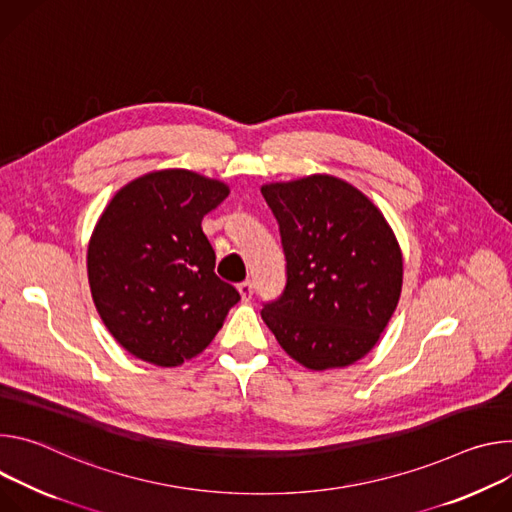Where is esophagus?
Returning a JSON list of instances; mask_svg holds the SVG:
<instances>
[{
  "instance_id": "1",
  "label": "esophagus",
  "mask_w": 512,
  "mask_h": 512,
  "mask_svg": "<svg viewBox=\"0 0 512 512\" xmlns=\"http://www.w3.org/2000/svg\"><path fill=\"white\" fill-rule=\"evenodd\" d=\"M238 291H240L244 301H250L252 295H254V285H252L250 280H244V282H240V285H238Z\"/></svg>"
}]
</instances>
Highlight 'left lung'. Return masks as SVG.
Masks as SVG:
<instances>
[{"instance_id":"obj_1","label":"left lung","mask_w":512,"mask_h":512,"mask_svg":"<svg viewBox=\"0 0 512 512\" xmlns=\"http://www.w3.org/2000/svg\"><path fill=\"white\" fill-rule=\"evenodd\" d=\"M287 258V285L264 303L276 342L309 370L364 358L403 287V254L380 209L350 183L311 175L264 185Z\"/></svg>"}]
</instances>
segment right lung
I'll list each match as a JSON object with an SVG mask.
<instances>
[{
  "mask_svg": "<svg viewBox=\"0 0 512 512\" xmlns=\"http://www.w3.org/2000/svg\"><path fill=\"white\" fill-rule=\"evenodd\" d=\"M230 187L185 168L154 170L122 187L87 250L97 313L132 356L179 366L201 354L240 293L215 270L201 221Z\"/></svg>",
  "mask_w": 512,
  "mask_h": 512,
  "instance_id": "right-lung-1",
  "label": "right lung"
}]
</instances>
